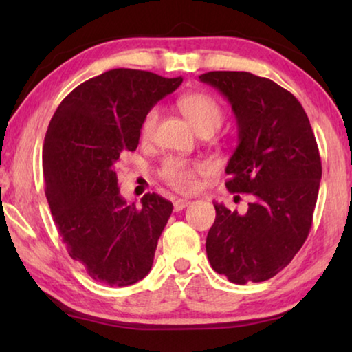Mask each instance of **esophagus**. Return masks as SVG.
I'll return each instance as SVG.
<instances>
[{"label": "esophagus", "instance_id": "esophagus-1", "mask_svg": "<svg viewBox=\"0 0 352 352\" xmlns=\"http://www.w3.org/2000/svg\"><path fill=\"white\" fill-rule=\"evenodd\" d=\"M189 204H190L189 200L178 199V200H175V201H174V210H175L177 212H178V211H182V210H184V208H186Z\"/></svg>", "mask_w": 352, "mask_h": 352}]
</instances>
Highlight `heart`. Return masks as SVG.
<instances>
[{
    "label": "heart",
    "mask_w": 352,
    "mask_h": 352,
    "mask_svg": "<svg viewBox=\"0 0 352 352\" xmlns=\"http://www.w3.org/2000/svg\"><path fill=\"white\" fill-rule=\"evenodd\" d=\"M178 109L182 110L184 118L192 124L197 132L205 130H217L223 119V111L216 99L208 93L195 91L184 94L178 99ZM160 118V110L153 107L147 111L141 124V138L148 141L153 136ZM211 168L208 163L186 162L182 158H168L160 169V175L170 188L180 192H192L197 188L199 175H208Z\"/></svg>",
    "instance_id": "obj_1"
}]
</instances>
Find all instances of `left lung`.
Returning a JSON list of instances; mask_svg holds the SVG:
<instances>
[{"instance_id":"left-lung-1","label":"left lung","mask_w":352,"mask_h":352,"mask_svg":"<svg viewBox=\"0 0 352 352\" xmlns=\"http://www.w3.org/2000/svg\"><path fill=\"white\" fill-rule=\"evenodd\" d=\"M199 79L217 88L236 116L239 144L225 186L252 195L245 214L214 204L208 259L234 284L267 281L294 259L312 226L321 160L311 122L294 94L265 77L211 71Z\"/></svg>"}]
</instances>
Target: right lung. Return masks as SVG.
<instances>
[{
	"mask_svg": "<svg viewBox=\"0 0 352 352\" xmlns=\"http://www.w3.org/2000/svg\"><path fill=\"white\" fill-rule=\"evenodd\" d=\"M182 77L116 68L76 87L52 116L43 144L45 194L71 258L94 281L138 283L152 269L172 204L148 192L127 205L116 164L136 151L142 119Z\"/></svg>",
	"mask_w": 352,
	"mask_h": 352,
	"instance_id": "1",
	"label": "right lung"
}]
</instances>
